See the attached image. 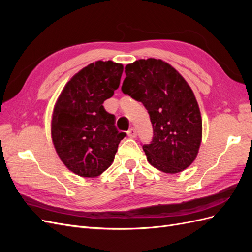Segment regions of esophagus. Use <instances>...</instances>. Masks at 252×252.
Returning a JSON list of instances; mask_svg holds the SVG:
<instances>
[{
    "label": "esophagus",
    "instance_id": "esophagus-1",
    "mask_svg": "<svg viewBox=\"0 0 252 252\" xmlns=\"http://www.w3.org/2000/svg\"><path fill=\"white\" fill-rule=\"evenodd\" d=\"M127 134H128V136L129 138H135L136 136V131H135V129L134 128H130L129 129V130L127 131Z\"/></svg>",
    "mask_w": 252,
    "mask_h": 252
}]
</instances>
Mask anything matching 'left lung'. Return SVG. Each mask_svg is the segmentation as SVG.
I'll return each mask as SVG.
<instances>
[{"instance_id": "left-lung-1", "label": "left lung", "mask_w": 252, "mask_h": 252, "mask_svg": "<svg viewBox=\"0 0 252 252\" xmlns=\"http://www.w3.org/2000/svg\"><path fill=\"white\" fill-rule=\"evenodd\" d=\"M122 91L147 109L154 138L143 150L165 173H179L193 163L202 142L199 104L186 80L162 60H138L125 67Z\"/></svg>"}]
</instances>
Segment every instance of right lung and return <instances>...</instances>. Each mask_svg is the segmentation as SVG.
<instances>
[{
	"label": "right lung",
	"instance_id": "1",
	"mask_svg": "<svg viewBox=\"0 0 252 252\" xmlns=\"http://www.w3.org/2000/svg\"><path fill=\"white\" fill-rule=\"evenodd\" d=\"M124 67L96 61L67 82L53 107L51 138L61 161L83 178H96L112 164L126 133L103 103L120 86Z\"/></svg>",
	"mask_w": 252,
	"mask_h": 252
}]
</instances>
